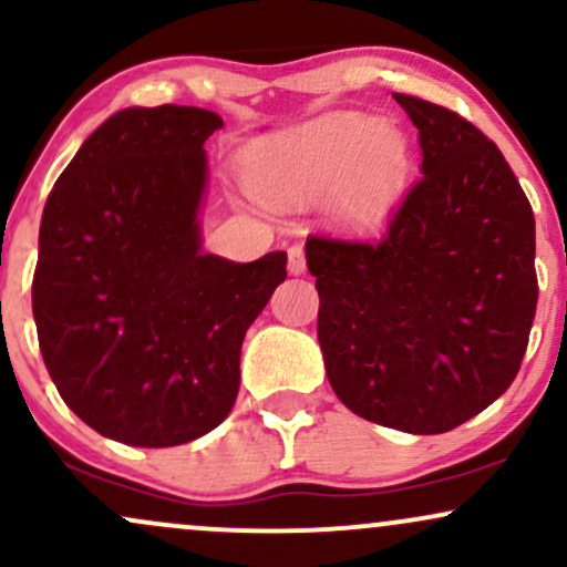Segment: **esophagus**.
Instances as JSON below:
<instances>
[{"label":"esophagus","mask_w":567,"mask_h":567,"mask_svg":"<svg viewBox=\"0 0 567 567\" xmlns=\"http://www.w3.org/2000/svg\"><path fill=\"white\" fill-rule=\"evenodd\" d=\"M288 271H290V275H303V271H306L303 245H290L288 247Z\"/></svg>","instance_id":"1"}]
</instances>
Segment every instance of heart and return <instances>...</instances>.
I'll return each instance as SVG.
<instances>
[{
	"label": "heart",
	"instance_id": "obj_1",
	"mask_svg": "<svg viewBox=\"0 0 567 567\" xmlns=\"http://www.w3.org/2000/svg\"><path fill=\"white\" fill-rule=\"evenodd\" d=\"M408 146L375 120H328L266 141L247 159V184L271 205L315 202L336 192L354 220L381 218L408 178Z\"/></svg>",
	"mask_w": 567,
	"mask_h": 567
}]
</instances>
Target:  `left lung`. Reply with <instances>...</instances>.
<instances>
[{
    "label": "left lung",
    "instance_id": "obj_1",
    "mask_svg": "<svg viewBox=\"0 0 567 567\" xmlns=\"http://www.w3.org/2000/svg\"><path fill=\"white\" fill-rule=\"evenodd\" d=\"M419 127L421 178L375 239L306 237L317 338L351 413L442 434L496 402L536 317V218L509 162L464 116L394 93Z\"/></svg>",
    "mask_w": 567,
    "mask_h": 567
}]
</instances>
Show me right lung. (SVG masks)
Here are the masks:
<instances>
[{
	"instance_id": "right-lung-1",
	"label": "right lung",
	"mask_w": 567,
	"mask_h": 567,
	"mask_svg": "<svg viewBox=\"0 0 567 567\" xmlns=\"http://www.w3.org/2000/svg\"><path fill=\"white\" fill-rule=\"evenodd\" d=\"M218 127L197 106L116 112L44 202L42 360L84 424L125 445H184L231 413L247 328L288 277L282 250L252 264L202 252V146Z\"/></svg>"
}]
</instances>
